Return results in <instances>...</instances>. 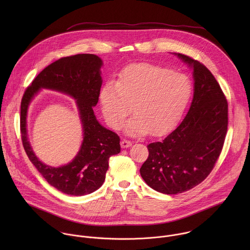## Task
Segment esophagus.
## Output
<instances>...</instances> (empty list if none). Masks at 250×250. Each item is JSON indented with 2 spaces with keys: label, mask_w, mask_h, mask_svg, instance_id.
Instances as JSON below:
<instances>
[{
  "label": "esophagus",
  "mask_w": 250,
  "mask_h": 250,
  "mask_svg": "<svg viewBox=\"0 0 250 250\" xmlns=\"http://www.w3.org/2000/svg\"><path fill=\"white\" fill-rule=\"evenodd\" d=\"M132 144H133L132 142L127 141V140H123V141L121 142V147H122V148H128V147L132 146Z\"/></svg>",
  "instance_id": "esophagus-1"
}]
</instances>
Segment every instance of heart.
<instances>
[{"mask_svg":"<svg viewBox=\"0 0 250 250\" xmlns=\"http://www.w3.org/2000/svg\"><path fill=\"white\" fill-rule=\"evenodd\" d=\"M191 92V83L186 75L141 63L125 68L116 83L107 81L100 91V102L111 128H120L132 106L134 115L125 124V133L132 137L150 132L162 136L177 124Z\"/></svg>","mask_w":250,"mask_h":250,"instance_id":"b5f03b06","label":"heart"}]
</instances>
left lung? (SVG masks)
Segmentation results:
<instances>
[{"mask_svg":"<svg viewBox=\"0 0 250 250\" xmlns=\"http://www.w3.org/2000/svg\"><path fill=\"white\" fill-rule=\"evenodd\" d=\"M192 69L193 98L183 121L164 141L147 145L149 156L140 171L145 183L165 194L187 191L210 174L227 132L228 104L210 70L174 53Z\"/></svg>","mask_w":250,"mask_h":250,"instance_id":"left-lung-1","label":"left lung"}]
</instances>
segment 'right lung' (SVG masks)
<instances>
[{"label": "right lung", "mask_w": 250, "mask_h": 250, "mask_svg": "<svg viewBox=\"0 0 250 250\" xmlns=\"http://www.w3.org/2000/svg\"><path fill=\"white\" fill-rule=\"evenodd\" d=\"M102 66L103 61L92 54L62 58L40 72L22 98L20 127L25 151L45 180L68 195L82 196L97 190L106 178L109 157L120 152L119 137L102 126L93 111L103 83ZM42 89L72 97L78 108L83 129V141L77 155L71 162L58 168L41 162L28 141L27 110Z\"/></svg>", "instance_id": "add662e5"}]
</instances>
